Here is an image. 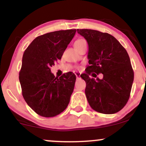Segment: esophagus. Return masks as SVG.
I'll return each instance as SVG.
<instances>
[{
    "instance_id": "obj_1",
    "label": "esophagus",
    "mask_w": 146,
    "mask_h": 146,
    "mask_svg": "<svg viewBox=\"0 0 146 146\" xmlns=\"http://www.w3.org/2000/svg\"><path fill=\"white\" fill-rule=\"evenodd\" d=\"M75 76H76V78H80V77L81 73H80V72H75Z\"/></svg>"
}]
</instances>
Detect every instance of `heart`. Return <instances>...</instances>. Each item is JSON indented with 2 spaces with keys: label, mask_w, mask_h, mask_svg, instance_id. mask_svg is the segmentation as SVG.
Segmentation results:
<instances>
[{
  "label": "heart",
  "mask_w": 146,
  "mask_h": 146,
  "mask_svg": "<svg viewBox=\"0 0 146 146\" xmlns=\"http://www.w3.org/2000/svg\"><path fill=\"white\" fill-rule=\"evenodd\" d=\"M86 42V41H85V40L84 39H82V38H80V39H78L77 40L75 41L74 42V46L75 48L78 47V46H81L82 44H83V43Z\"/></svg>",
  "instance_id": "heart-1"
}]
</instances>
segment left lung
<instances>
[{"label": "left lung", "instance_id": "obj_1", "mask_svg": "<svg viewBox=\"0 0 146 146\" xmlns=\"http://www.w3.org/2000/svg\"><path fill=\"white\" fill-rule=\"evenodd\" d=\"M88 44L89 66L80 75L86 82L90 107L103 114H114L124 107L130 98L134 72L126 50L115 37L93 29H77ZM102 73L103 78H90Z\"/></svg>", "mask_w": 146, "mask_h": 146}]
</instances>
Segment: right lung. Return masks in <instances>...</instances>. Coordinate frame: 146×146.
Listing matches in <instances>:
<instances>
[{
    "label": "right lung",
    "instance_id": "right-lung-1",
    "mask_svg": "<svg viewBox=\"0 0 146 146\" xmlns=\"http://www.w3.org/2000/svg\"><path fill=\"white\" fill-rule=\"evenodd\" d=\"M75 32L76 29H68L45 33L35 38L24 52L19 73L22 93L40 116H56L69 103L76 76L68 72L55 77L50 68L61 59Z\"/></svg>",
    "mask_w": 146,
    "mask_h": 146
}]
</instances>
